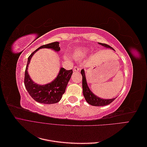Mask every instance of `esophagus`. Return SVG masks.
<instances>
[{"instance_id": "esophagus-1", "label": "esophagus", "mask_w": 147, "mask_h": 147, "mask_svg": "<svg viewBox=\"0 0 147 147\" xmlns=\"http://www.w3.org/2000/svg\"><path fill=\"white\" fill-rule=\"evenodd\" d=\"M74 72H78V71L80 70V69H79V67H77V66H75V67L74 68Z\"/></svg>"}]
</instances>
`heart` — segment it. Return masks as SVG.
Wrapping results in <instances>:
<instances>
[{"mask_svg":"<svg viewBox=\"0 0 147 147\" xmlns=\"http://www.w3.org/2000/svg\"><path fill=\"white\" fill-rule=\"evenodd\" d=\"M88 53V51L86 48H77L74 51L73 57L76 59H82L85 57ZM65 59H68V57L64 56Z\"/></svg>","mask_w":147,"mask_h":147,"instance_id":"heart-1","label":"heart"}]
</instances>
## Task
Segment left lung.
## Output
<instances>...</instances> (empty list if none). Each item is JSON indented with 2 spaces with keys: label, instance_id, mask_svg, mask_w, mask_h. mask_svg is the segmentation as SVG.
<instances>
[{
  "label": "left lung",
  "instance_id": "8db88e82",
  "mask_svg": "<svg viewBox=\"0 0 147 147\" xmlns=\"http://www.w3.org/2000/svg\"><path fill=\"white\" fill-rule=\"evenodd\" d=\"M100 45L104 46L105 48H109L112 49V50H114L113 48L111 47L110 46L107 45L105 43H99ZM81 74L82 75V87H83V94L84 97V99H85L86 101L88 102L89 104H90L92 106H104L109 105L117 98L113 99H101L100 97H97L96 96L94 93L90 90V89L89 88V86H88L87 82L86 80V75L85 72H84V70L82 69L81 70Z\"/></svg>",
  "mask_w": 147,
  "mask_h": 147
}]
</instances>
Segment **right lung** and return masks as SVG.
Segmentation results:
<instances>
[{"mask_svg": "<svg viewBox=\"0 0 147 147\" xmlns=\"http://www.w3.org/2000/svg\"><path fill=\"white\" fill-rule=\"evenodd\" d=\"M42 48H50L57 52L60 51L59 43L57 42L44 45L38 48L31 54L28 59L24 75V85L30 96L32 99L39 103L45 104H55L60 101L63 94L65 92L67 85L72 76V70H67L61 67L59 74L54 80L43 85L35 83L30 78L28 72V66L33 55L38 50Z\"/></svg>", "mask_w": 147, "mask_h": 147, "instance_id": "add662e5", "label": "right lung"}]
</instances>
